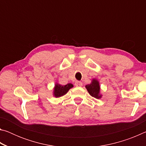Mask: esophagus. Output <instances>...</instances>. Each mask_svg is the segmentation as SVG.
Wrapping results in <instances>:
<instances>
[{
    "instance_id": "34e87169",
    "label": "esophagus",
    "mask_w": 146,
    "mask_h": 146,
    "mask_svg": "<svg viewBox=\"0 0 146 146\" xmlns=\"http://www.w3.org/2000/svg\"><path fill=\"white\" fill-rule=\"evenodd\" d=\"M75 86L76 87H82V82L81 81H76L75 82Z\"/></svg>"
}]
</instances>
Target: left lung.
<instances>
[{
  "label": "left lung",
  "mask_w": 146,
  "mask_h": 146,
  "mask_svg": "<svg viewBox=\"0 0 146 146\" xmlns=\"http://www.w3.org/2000/svg\"><path fill=\"white\" fill-rule=\"evenodd\" d=\"M86 88L87 89L90 95L94 98L98 99L102 97V95H100V86L99 82L96 79H93L90 84L86 86Z\"/></svg>",
  "instance_id": "obj_1"
}]
</instances>
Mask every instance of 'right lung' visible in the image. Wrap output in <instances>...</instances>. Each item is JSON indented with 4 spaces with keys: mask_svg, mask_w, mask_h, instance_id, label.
<instances>
[{
    "mask_svg": "<svg viewBox=\"0 0 146 146\" xmlns=\"http://www.w3.org/2000/svg\"><path fill=\"white\" fill-rule=\"evenodd\" d=\"M73 87V85L72 84H68L65 86H62L59 84L56 83L55 85V88H54L53 91V95L55 96L56 98H58L60 97H62L64 95H66L68 93V91L70 90L71 88Z\"/></svg>",
    "mask_w": 146,
    "mask_h": 146,
    "instance_id": "obj_1",
    "label": "right lung"
}]
</instances>
